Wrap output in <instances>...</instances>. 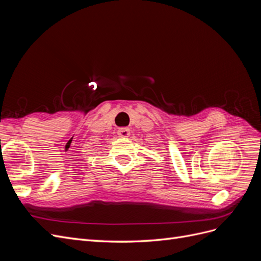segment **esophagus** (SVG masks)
Listing matches in <instances>:
<instances>
[{
  "label": "esophagus",
  "instance_id": "34e87169",
  "mask_svg": "<svg viewBox=\"0 0 261 261\" xmlns=\"http://www.w3.org/2000/svg\"><path fill=\"white\" fill-rule=\"evenodd\" d=\"M117 135L122 137V138H126L130 135V129L127 127H121L117 132Z\"/></svg>",
  "mask_w": 261,
  "mask_h": 261
}]
</instances>
